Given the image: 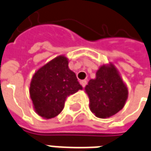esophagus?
I'll list each match as a JSON object with an SVG mask.
<instances>
[{
  "mask_svg": "<svg viewBox=\"0 0 151 151\" xmlns=\"http://www.w3.org/2000/svg\"><path fill=\"white\" fill-rule=\"evenodd\" d=\"M80 83H81V85L83 87H86V86L87 85V81H81Z\"/></svg>",
  "mask_w": 151,
  "mask_h": 151,
  "instance_id": "1",
  "label": "esophagus"
}]
</instances>
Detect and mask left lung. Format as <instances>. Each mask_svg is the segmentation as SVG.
Wrapping results in <instances>:
<instances>
[{
	"mask_svg": "<svg viewBox=\"0 0 151 151\" xmlns=\"http://www.w3.org/2000/svg\"><path fill=\"white\" fill-rule=\"evenodd\" d=\"M89 99V109L99 118L112 117L124 105L128 89L113 64L103 65L85 88Z\"/></svg>",
	"mask_w": 151,
	"mask_h": 151,
	"instance_id": "left-lung-1",
	"label": "left lung"
}]
</instances>
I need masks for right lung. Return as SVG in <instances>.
Instances as JSON below:
<instances>
[{
    "label": "right lung",
    "instance_id": "right-lung-1",
    "mask_svg": "<svg viewBox=\"0 0 151 151\" xmlns=\"http://www.w3.org/2000/svg\"><path fill=\"white\" fill-rule=\"evenodd\" d=\"M82 89L76 74L68 67V59L58 56L34 73L29 93L35 112L49 119L62 112L66 98Z\"/></svg>",
    "mask_w": 151,
    "mask_h": 151
}]
</instances>
